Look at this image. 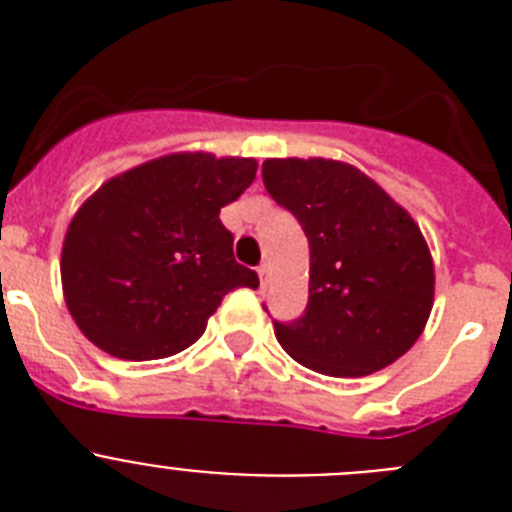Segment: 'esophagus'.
<instances>
[{"label": "esophagus", "mask_w": 512, "mask_h": 512, "mask_svg": "<svg viewBox=\"0 0 512 512\" xmlns=\"http://www.w3.org/2000/svg\"><path fill=\"white\" fill-rule=\"evenodd\" d=\"M256 274H259V282H261V289L266 287V282H269V266L261 264L259 269H256Z\"/></svg>", "instance_id": "obj_1"}]
</instances>
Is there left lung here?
<instances>
[{
	"label": "left lung",
	"mask_w": 512,
	"mask_h": 512,
	"mask_svg": "<svg viewBox=\"0 0 512 512\" xmlns=\"http://www.w3.org/2000/svg\"><path fill=\"white\" fill-rule=\"evenodd\" d=\"M266 192L310 243L305 315L277 323L282 348L328 377H366L408 354L433 307V259L418 223L356 166L266 158Z\"/></svg>",
	"instance_id": "1"
}]
</instances>
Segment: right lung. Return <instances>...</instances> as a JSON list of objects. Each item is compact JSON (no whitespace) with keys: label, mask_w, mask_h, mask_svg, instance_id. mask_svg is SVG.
<instances>
[{"label":"right lung","mask_w":512,"mask_h":512,"mask_svg":"<svg viewBox=\"0 0 512 512\" xmlns=\"http://www.w3.org/2000/svg\"><path fill=\"white\" fill-rule=\"evenodd\" d=\"M253 158L169 153L112 176L71 220L61 251L66 307L97 348L166 359L205 333L230 289L259 287L220 223L256 179Z\"/></svg>","instance_id":"1"}]
</instances>
